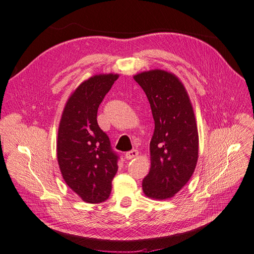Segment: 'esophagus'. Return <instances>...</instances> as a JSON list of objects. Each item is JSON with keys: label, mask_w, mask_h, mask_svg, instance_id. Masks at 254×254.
<instances>
[{"label": "esophagus", "mask_w": 254, "mask_h": 254, "mask_svg": "<svg viewBox=\"0 0 254 254\" xmlns=\"http://www.w3.org/2000/svg\"><path fill=\"white\" fill-rule=\"evenodd\" d=\"M138 156V151L137 150H132V151H128L126 153V158L127 159H133L135 157Z\"/></svg>", "instance_id": "obj_1"}]
</instances>
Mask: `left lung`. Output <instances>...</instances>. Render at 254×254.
<instances>
[{"label":"left lung","instance_id":"obj_1","mask_svg":"<svg viewBox=\"0 0 254 254\" xmlns=\"http://www.w3.org/2000/svg\"><path fill=\"white\" fill-rule=\"evenodd\" d=\"M148 97L155 129L151 169L142 182L148 197H173L189 182L198 158V132L193 108L178 78L155 69L134 77Z\"/></svg>","mask_w":254,"mask_h":254}]
</instances>
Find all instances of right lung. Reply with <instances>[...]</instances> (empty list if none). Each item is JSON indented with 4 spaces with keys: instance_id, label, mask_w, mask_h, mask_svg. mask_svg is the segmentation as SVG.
Listing matches in <instances>:
<instances>
[{
    "instance_id": "right-lung-1",
    "label": "right lung",
    "mask_w": 254,
    "mask_h": 254,
    "mask_svg": "<svg viewBox=\"0 0 254 254\" xmlns=\"http://www.w3.org/2000/svg\"><path fill=\"white\" fill-rule=\"evenodd\" d=\"M118 75H99L81 83L65 105L58 130L57 156L65 183L84 201L109 198L119 155L98 126L97 112Z\"/></svg>"
}]
</instances>
